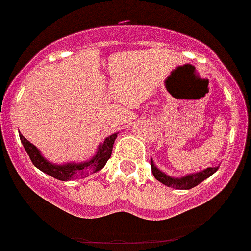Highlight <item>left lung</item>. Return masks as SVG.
<instances>
[{"label":"left lung","mask_w":251,"mask_h":251,"mask_svg":"<svg viewBox=\"0 0 251 251\" xmlns=\"http://www.w3.org/2000/svg\"><path fill=\"white\" fill-rule=\"evenodd\" d=\"M151 168H152L153 176L156 177V179H158L159 182L163 183V185L168 186V187H174L177 190H190V188H194L195 186L200 185L203 179L208 178V177L214 175L219 167H208L206 170L201 171L199 174L188 175V176L181 177V178H174V177H170L167 175H165L162 171H159L158 168L154 166L153 161L151 159Z\"/></svg>","instance_id":"left-lung-1"}]
</instances>
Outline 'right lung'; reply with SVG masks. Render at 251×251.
<instances>
[{
    "instance_id": "add662e5",
    "label": "right lung",
    "mask_w": 251,
    "mask_h": 251,
    "mask_svg": "<svg viewBox=\"0 0 251 251\" xmlns=\"http://www.w3.org/2000/svg\"><path fill=\"white\" fill-rule=\"evenodd\" d=\"M117 138V133L105 138L103 142V145L99 146L98 152L93 157L90 161L84 162V163H66V165H54L50 162L46 161L41 153L39 152L36 147L32 143L27 141L25 137L20 134V139H21L22 145L25 147L26 152H27L28 157H30L31 162L34 163L35 167L41 170L45 174L50 175L54 178L60 179V181H69L73 178H83V177L89 176L90 174H95L100 171L101 168L105 166L106 161L110 158L112 154L113 145Z\"/></svg>"
}]
</instances>
